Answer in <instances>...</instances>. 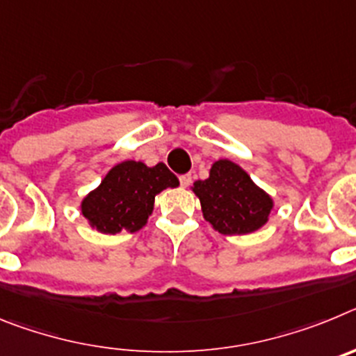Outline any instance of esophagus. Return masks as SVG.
<instances>
[{"mask_svg": "<svg viewBox=\"0 0 356 356\" xmlns=\"http://www.w3.org/2000/svg\"><path fill=\"white\" fill-rule=\"evenodd\" d=\"M191 181H193L191 175H181L180 176V185H181V187H188V185H191Z\"/></svg>", "mask_w": 356, "mask_h": 356, "instance_id": "esophagus-1", "label": "esophagus"}]
</instances>
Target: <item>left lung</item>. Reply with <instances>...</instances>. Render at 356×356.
<instances>
[{"mask_svg": "<svg viewBox=\"0 0 356 356\" xmlns=\"http://www.w3.org/2000/svg\"><path fill=\"white\" fill-rule=\"evenodd\" d=\"M201 203L205 221L222 235H246L267 225L275 200L251 180L238 163L216 160L207 180L191 187Z\"/></svg>", "mask_w": 356, "mask_h": 356, "instance_id": "left-lung-1", "label": "left lung"}]
</instances>
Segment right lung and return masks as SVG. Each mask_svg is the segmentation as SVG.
<instances>
[{
	"label": "right lung",
	"mask_w": 356,
	"mask_h": 356,
	"mask_svg": "<svg viewBox=\"0 0 356 356\" xmlns=\"http://www.w3.org/2000/svg\"><path fill=\"white\" fill-rule=\"evenodd\" d=\"M178 185L180 181L165 163L149 168L144 162L124 160L115 163L102 184L81 200V216L99 234H134L146 226L156 194Z\"/></svg>",
	"instance_id": "1"
}]
</instances>
